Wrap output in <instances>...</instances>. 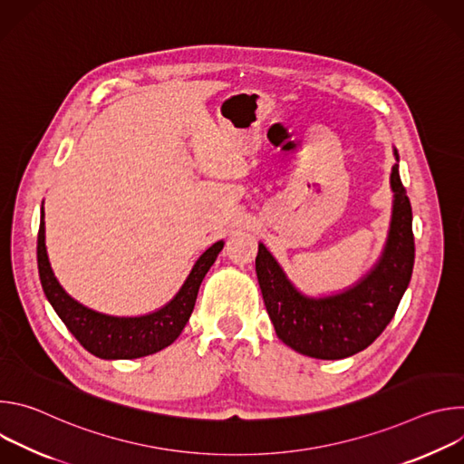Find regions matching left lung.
Here are the masks:
<instances>
[{"label": "left lung", "mask_w": 464, "mask_h": 464, "mask_svg": "<svg viewBox=\"0 0 464 464\" xmlns=\"http://www.w3.org/2000/svg\"><path fill=\"white\" fill-rule=\"evenodd\" d=\"M391 169L392 211L387 238L374 266L353 286L330 295L303 294L277 258L258 242L255 270L264 304L283 343L317 360H342L367 349L392 319L408 290L415 262L413 213L399 174Z\"/></svg>", "instance_id": "1"}]
</instances>
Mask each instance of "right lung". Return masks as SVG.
Instances as JSON below:
<instances>
[{
	"mask_svg": "<svg viewBox=\"0 0 464 464\" xmlns=\"http://www.w3.org/2000/svg\"><path fill=\"white\" fill-rule=\"evenodd\" d=\"M44 217L45 215L42 204L36 256L44 294L63 324L79 340V343L88 353L102 360L143 358L174 343L192 314L198 290H200L206 274L224 247V240H218L208 247L200 258L194 262L190 274L187 276L178 294L161 308L134 317L110 315L84 306L62 288L53 274L47 256Z\"/></svg>",
	"mask_w": 464,
	"mask_h": 464,
	"instance_id": "obj_1",
	"label": "right lung"
}]
</instances>
